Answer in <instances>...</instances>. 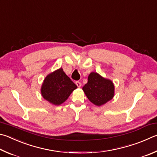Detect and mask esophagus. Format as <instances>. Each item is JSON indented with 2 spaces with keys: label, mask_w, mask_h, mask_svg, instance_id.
Here are the masks:
<instances>
[{
  "label": "esophagus",
  "mask_w": 157,
  "mask_h": 157,
  "mask_svg": "<svg viewBox=\"0 0 157 157\" xmlns=\"http://www.w3.org/2000/svg\"><path fill=\"white\" fill-rule=\"evenodd\" d=\"M75 84H76V85H77V86L78 87H80L81 86H82V84H81V82H75Z\"/></svg>",
  "instance_id": "obj_1"
}]
</instances>
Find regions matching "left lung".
I'll return each mask as SVG.
<instances>
[{
    "label": "left lung",
    "mask_w": 157,
    "mask_h": 157,
    "mask_svg": "<svg viewBox=\"0 0 157 157\" xmlns=\"http://www.w3.org/2000/svg\"><path fill=\"white\" fill-rule=\"evenodd\" d=\"M82 89L89 101L98 106L110 101L115 95V86L113 82L95 72L90 73L87 84Z\"/></svg>",
    "instance_id": "left-lung-1"
}]
</instances>
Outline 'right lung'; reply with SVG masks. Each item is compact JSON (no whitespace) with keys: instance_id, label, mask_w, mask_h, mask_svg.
<instances>
[{"instance_id":"1","label":"right lung","mask_w":157,"mask_h":157,"mask_svg":"<svg viewBox=\"0 0 157 157\" xmlns=\"http://www.w3.org/2000/svg\"><path fill=\"white\" fill-rule=\"evenodd\" d=\"M77 88L60 68L45 78L41 87V94L49 103L58 106L64 103Z\"/></svg>"}]
</instances>
